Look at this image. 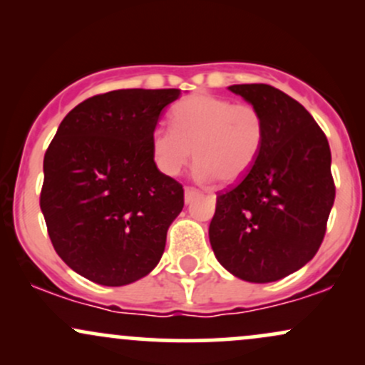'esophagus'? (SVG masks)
<instances>
[{"label": "esophagus", "instance_id": "1", "mask_svg": "<svg viewBox=\"0 0 365 365\" xmlns=\"http://www.w3.org/2000/svg\"><path fill=\"white\" fill-rule=\"evenodd\" d=\"M197 195H199V190H197V188H194V187H187L185 188V202L187 204L190 202V200H194Z\"/></svg>", "mask_w": 365, "mask_h": 365}]
</instances>
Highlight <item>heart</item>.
Wrapping results in <instances>:
<instances>
[{
	"label": "heart",
	"mask_w": 365,
	"mask_h": 365,
	"mask_svg": "<svg viewBox=\"0 0 365 365\" xmlns=\"http://www.w3.org/2000/svg\"><path fill=\"white\" fill-rule=\"evenodd\" d=\"M171 128L150 132V154L161 173L175 177L194 149L197 177L233 183L252 170L266 139L262 113L249 103L197 92L173 106Z\"/></svg>",
	"instance_id": "b5f03b06"
}]
</instances>
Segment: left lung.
Segmentation results:
<instances>
[{"label":"left lung","instance_id":"obj_1","mask_svg":"<svg viewBox=\"0 0 365 365\" xmlns=\"http://www.w3.org/2000/svg\"><path fill=\"white\" fill-rule=\"evenodd\" d=\"M228 89L262 113L266 139L252 170L217 192L209 242L237 278L276 282L305 266L322 244L334 202L329 144L311 113L276 87Z\"/></svg>","mask_w":365,"mask_h":365}]
</instances>
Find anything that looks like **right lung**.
<instances>
[{
	"mask_svg": "<svg viewBox=\"0 0 365 365\" xmlns=\"http://www.w3.org/2000/svg\"><path fill=\"white\" fill-rule=\"evenodd\" d=\"M180 89L92 96L63 118L44 154L41 190L49 238L75 273L104 287L144 278L165 252L183 187L161 173L150 132Z\"/></svg>",
	"mask_w": 365,
	"mask_h": 365,
	"instance_id": "right-lung-1",
	"label": "right lung"
}]
</instances>
